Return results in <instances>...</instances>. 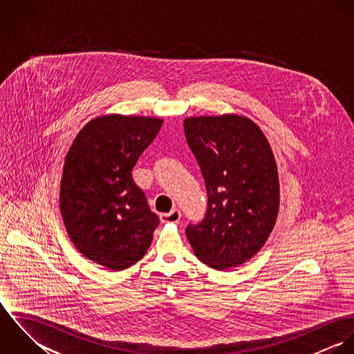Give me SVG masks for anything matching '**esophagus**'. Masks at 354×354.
I'll return each mask as SVG.
<instances>
[{
  "mask_svg": "<svg viewBox=\"0 0 354 354\" xmlns=\"http://www.w3.org/2000/svg\"><path fill=\"white\" fill-rule=\"evenodd\" d=\"M181 219V212L174 208L167 214H160V221L165 223H177Z\"/></svg>",
  "mask_w": 354,
  "mask_h": 354,
  "instance_id": "esophagus-1",
  "label": "esophagus"
}]
</instances>
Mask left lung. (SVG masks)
Instances as JSON below:
<instances>
[{
	"label": "left lung",
	"mask_w": 354,
	"mask_h": 354,
	"mask_svg": "<svg viewBox=\"0 0 354 354\" xmlns=\"http://www.w3.org/2000/svg\"><path fill=\"white\" fill-rule=\"evenodd\" d=\"M184 131L208 195L203 222L189 225L187 237L205 266L237 267L263 248L277 222L274 153L259 125L244 115L187 117Z\"/></svg>",
	"instance_id": "1"
}]
</instances>
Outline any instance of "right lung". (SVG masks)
Returning <instances> with one entry per match:
<instances>
[{"instance_id": "right-lung-1", "label": "right lung", "mask_w": 354, "mask_h": 354, "mask_svg": "<svg viewBox=\"0 0 354 354\" xmlns=\"http://www.w3.org/2000/svg\"><path fill=\"white\" fill-rule=\"evenodd\" d=\"M162 118L106 114L93 118L65 156L59 211L68 236L88 260L121 271L150 248L159 218L132 177Z\"/></svg>"}]
</instances>
